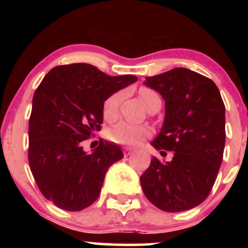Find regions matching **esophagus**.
Returning a JSON list of instances; mask_svg holds the SVG:
<instances>
[{
	"mask_svg": "<svg viewBox=\"0 0 248 248\" xmlns=\"http://www.w3.org/2000/svg\"><path fill=\"white\" fill-rule=\"evenodd\" d=\"M124 155L128 156V155H130V154L133 153V149H132V148L124 147Z\"/></svg>",
	"mask_w": 248,
	"mask_h": 248,
	"instance_id": "obj_1",
	"label": "esophagus"
}]
</instances>
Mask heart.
Segmentation results:
<instances>
[{
  "label": "heart",
  "mask_w": 248,
  "mask_h": 248,
  "mask_svg": "<svg viewBox=\"0 0 248 248\" xmlns=\"http://www.w3.org/2000/svg\"><path fill=\"white\" fill-rule=\"evenodd\" d=\"M139 95L146 105L148 109H150L156 102L161 101L160 95L156 91L149 87H141L139 90ZM122 98L121 92H115L109 95L105 100L102 106V114L107 121H114L119 114V105ZM152 130L148 126L144 124H134L127 121H121L116 124L108 130V138L110 141L115 143L124 144V146H136L143 139L150 135Z\"/></svg>",
  "instance_id": "1"
}]
</instances>
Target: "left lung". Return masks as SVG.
Masks as SVG:
<instances>
[{"mask_svg":"<svg viewBox=\"0 0 248 248\" xmlns=\"http://www.w3.org/2000/svg\"><path fill=\"white\" fill-rule=\"evenodd\" d=\"M144 84L166 101L160 134L152 142L170 162L153 157L140 177L149 202L167 212H181L203 203L211 192L223 161L225 105L211 79L176 67L147 77Z\"/></svg>","mask_w":248,"mask_h":248,"instance_id":"obj_1","label":"left lung"}]
</instances>
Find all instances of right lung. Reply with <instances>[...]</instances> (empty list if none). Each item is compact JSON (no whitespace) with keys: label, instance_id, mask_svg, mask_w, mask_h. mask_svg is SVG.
Listing matches in <instances>:
<instances>
[{"label":"right lung","instance_id":"1","mask_svg":"<svg viewBox=\"0 0 248 248\" xmlns=\"http://www.w3.org/2000/svg\"><path fill=\"white\" fill-rule=\"evenodd\" d=\"M136 80L133 75L110 77L77 62L53 67L37 87L28 155L37 186L55 205L81 211L98 199L108 168L124 154L107 141L87 154L81 143L101 129L105 100Z\"/></svg>","mask_w":248,"mask_h":248}]
</instances>
